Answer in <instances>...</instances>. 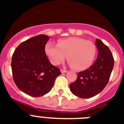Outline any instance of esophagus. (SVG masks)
Returning a JSON list of instances; mask_svg holds the SVG:
<instances>
[{
  "instance_id": "34e87169",
  "label": "esophagus",
  "mask_w": 124,
  "mask_h": 124,
  "mask_svg": "<svg viewBox=\"0 0 124 124\" xmlns=\"http://www.w3.org/2000/svg\"><path fill=\"white\" fill-rule=\"evenodd\" d=\"M61 72L62 73H66L67 72V70H63V69H61Z\"/></svg>"
}]
</instances>
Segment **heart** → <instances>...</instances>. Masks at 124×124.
Wrapping results in <instances>:
<instances>
[{
	"label": "heart",
	"instance_id": "obj_1",
	"mask_svg": "<svg viewBox=\"0 0 124 124\" xmlns=\"http://www.w3.org/2000/svg\"><path fill=\"white\" fill-rule=\"evenodd\" d=\"M45 51L53 64L61 63L67 56L72 68L82 71L91 66L96 54V47L93 42L83 38L70 37L59 40L58 45L47 43Z\"/></svg>",
	"mask_w": 124,
	"mask_h": 124
}]
</instances>
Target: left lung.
Masks as SVG:
<instances>
[{
    "label": "left lung",
    "instance_id": "obj_1",
    "mask_svg": "<svg viewBox=\"0 0 124 124\" xmlns=\"http://www.w3.org/2000/svg\"><path fill=\"white\" fill-rule=\"evenodd\" d=\"M98 51L97 59L90 68L77 73L75 82L70 85L75 96L90 98L101 93L108 84L114 65V59L109 48L100 40H96Z\"/></svg>",
    "mask_w": 124,
    "mask_h": 124
}]
</instances>
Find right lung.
Segmentation results:
<instances>
[{"label": "right lung", "instance_id": "add662e5", "mask_svg": "<svg viewBox=\"0 0 124 124\" xmlns=\"http://www.w3.org/2000/svg\"><path fill=\"white\" fill-rule=\"evenodd\" d=\"M49 40L46 35H39L23 42L12 57L13 80L19 90L32 97L46 94L61 74L60 68L50 63L45 52Z\"/></svg>", "mask_w": 124, "mask_h": 124}]
</instances>
